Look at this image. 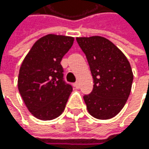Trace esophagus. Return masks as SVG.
Returning a JSON list of instances; mask_svg holds the SVG:
<instances>
[{"label":"esophagus","instance_id":"1","mask_svg":"<svg viewBox=\"0 0 149 149\" xmlns=\"http://www.w3.org/2000/svg\"><path fill=\"white\" fill-rule=\"evenodd\" d=\"M73 86H74V87H75L77 89H78V88H79V82L74 83V84H73Z\"/></svg>","mask_w":149,"mask_h":149}]
</instances>
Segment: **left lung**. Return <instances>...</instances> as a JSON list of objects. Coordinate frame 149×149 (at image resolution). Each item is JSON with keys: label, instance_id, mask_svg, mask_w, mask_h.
Segmentation results:
<instances>
[{"label": "left lung", "instance_id": "1", "mask_svg": "<svg viewBox=\"0 0 149 149\" xmlns=\"http://www.w3.org/2000/svg\"><path fill=\"white\" fill-rule=\"evenodd\" d=\"M76 39L94 79L92 92L84 95L87 109L96 119H111L121 112L131 90L133 73L130 62L121 50L103 36Z\"/></svg>", "mask_w": 149, "mask_h": 149}]
</instances>
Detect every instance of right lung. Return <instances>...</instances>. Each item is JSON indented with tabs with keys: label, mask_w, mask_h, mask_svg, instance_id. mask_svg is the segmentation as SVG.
I'll return each instance as SVG.
<instances>
[{
	"label": "right lung",
	"mask_w": 149,
	"mask_h": 149,
	"mask_svg": "<svg viewBox=\"0 0 149 149\" xmlns=\"http://www.w3.org/2000/svg\"><path fill=\"white\" fill-rule=\"evenodd\" d=\"M74 42L71 36L49 34L38 39L19 69L18 88L36 118L49 121L65 109L72 87L63 80L61 61Z\"/></svg>",
	"instance_id": "1"
}]
</instances>
